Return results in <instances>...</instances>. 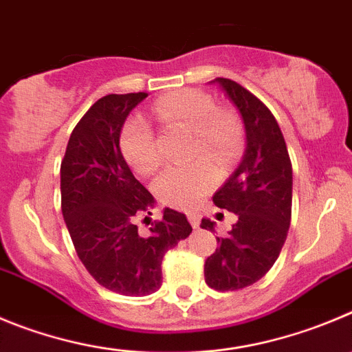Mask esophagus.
I'll return each instance as SVG.
<instances>
[{
    "label": "esophagus",
    "mask_w": 352,
    "mask_h": 352,
    "mask_svg": "<svg viewBox=\"0 0 352 352\" xmlns=\"http://www.w3.org/2000/svg\"><path fill=\"white\" fill-rule=\"evenodd\" d=\"M187 219H189V222H191V226L195 229L199 228V219H201V215H199L198 212H187Z\"/></svg>",
    "instance_id": "34e87169"
}]
</instances>
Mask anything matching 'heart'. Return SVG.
Here are the masks:
<instances>
[{
	"mask_svg": "<svg viewBox=\"0 0 352 352\" xmlns=\"http://www.w3.org/2000/svg\"><path fill=\"white\" fill-rule=\"evenodd\" d=\"M153 111L161 121L192 131L189 156L205 157L161 172L153 184L154 195L163 205L195 208L221 179L211 164L215 162L222 172L234 165L243 147L241 120L232 111L219 109L212 95L196 88H184L157 98ZM120 151L130 168L139 175H151L161 165L153 128L140 116L130 118L123 124Z\"/></svg>",
	"mask_w": 352,
	"mask_h": 352,
	"instance_id": "1",
	"label": "heart"
}]
</instances>
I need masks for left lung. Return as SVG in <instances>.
I'll return each mask as SVG.
<instances>
[{"label":"left lung","instance_id":"left-lung-1","mask_svg":"<svg viewBox=\"0 0 352 352\" xmlns=\"http://www.w3.org/2000/svg\"><path fill=\"white\" fill-rule=\"evenodd\" d=\"M245 123L246 149L238 170L213 195V203L238 215L219 248L206 258L205 281L219 292L257 283L272 267L292 221V161L281 128L261 98L229 78H215ZM203 229L215 231L208 219Z\"/></svg>","mask_w":352,"mask_h":352}]
</instances>
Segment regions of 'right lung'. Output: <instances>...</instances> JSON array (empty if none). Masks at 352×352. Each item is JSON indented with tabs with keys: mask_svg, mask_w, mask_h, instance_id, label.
I'll list each match as a JSON object with an SVG mask.
<instances>
[{
	"mask_svg": "<svg viewBox=\"0 0 352 352\" xmlns=\"http://www.w3.org/2000/svg\"><path fill=\"white\" fill-rule=\"evenodd\" d=\"M146 97L139 91L98 98L72 130L60 165L62 215L78 257L98 285L130 297L161 287L163 257L192 232L186 215L172 208L146 234L135 224L137 217L151 215L154 198L128 168L120 133Z\"/></svg>",
	"mask_w": 352,
	"mask_h": 352,
	"instance_id": "obj_1",
	"label": "right lung"
}]
</instances>
